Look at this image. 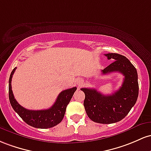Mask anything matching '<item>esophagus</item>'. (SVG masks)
<instances>
[{"label":"esophagus","instance_id":"34e87169","mask_svg":"<svg viewBox=\"0 0 151 151\" xmlns=\"http://www.w3.org/2000/svg\"><path fill=\"white\" fill-rule=\"evenodd\" d=\"M76 82H77L78 86H79V87L82 86V84L83 83V81L81 80V79H78V80H77V81H76Z\"/></svg>","mask_w":151,"mask_h":151}]
</instances>
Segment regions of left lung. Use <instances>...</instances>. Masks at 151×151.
Segmentation results:
<instances>
[{
	"mask_svg": "<svg viewBox=\"0 0 151 151\" xmlns=\"http://www.w3.org/2000/svg\"><path fill=\"white\" fill-rule=\"evenodd\" d=\"M105 55L114 62L101 70L102 74L121 73L124 76L121 87L106 96L93 88L81 90L85 93L83 105L90 119L96 123L111 124L121 121L130 112L138 99L139 87L136 69L126 57L118 53Z\"/></svg>",
	"mask_w": 151,
	"mask_h": 151,
	"instance_id": "8db88e82",
	"label": "left lung"
}]
</instances>
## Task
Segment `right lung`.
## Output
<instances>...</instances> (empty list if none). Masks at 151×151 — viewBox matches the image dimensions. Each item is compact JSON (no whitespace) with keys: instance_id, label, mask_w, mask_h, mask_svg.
<instances>
[{"instance_id":"add662e5","label":"right lung","mask_w":151,"mask_h":151,"mask_svg":"<svg viewBox=\"0 0 151 151\" xmlns=\"http://www.w3.org/2000/svg\"><path fill=\"white\" fill-rule=\"evenodd\" d=\"M15 68L12 70L9 78V100L13 110L18 113L22 119L29 126L37 128H50L60 123L65 115L66 107L74 93L77 89L76 87L63 91L58 96L56 101L53 106L48 109L32 111L23 108L19 104L13 96L11 87V81L13 75L16 70Z\"/></svg>"}]
</instances>
